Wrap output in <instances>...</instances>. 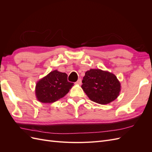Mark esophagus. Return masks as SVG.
<instances>
[{"label":"esophagus","mask_w":152,"mask_h":152,"mask_svg":"<svg viewBox=\"0 0 152 152\" xmlns=\"http://www.w3.org/2000/svg\"><path fill=\"white\" fill-rule=\"evenodd\" d=\"M81 84H82V80L80 79H78V80L75 82L76 85H81Z\"/></svg>","instance_id":"esophagus-1"}]
</instances>
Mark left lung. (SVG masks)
Masks as SVG:
<instances>
[{
    "label": "left lung",
    "mask_w": 152,
    "mask_h": 152,
    "mask_svg": "<svg viewBox=\"0 0 152 152\" xmlns=\"http://www.w3.org/2000/svg\"><path fill=\"white\" fill-rule=\"evenodd\" d=\"M81 87L93 102L101 104L112 102L120 94L121 86L113 73L90 69L85 73Z\"/></svg>",
    "instance_id": "1"
}]
</instances>
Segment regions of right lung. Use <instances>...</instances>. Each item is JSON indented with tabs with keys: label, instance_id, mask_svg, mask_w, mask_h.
Instances as JSON below:
<instances>
[{
	"label": "right lung",
	"instance_id": "right-lung-1",
	"mask_svg": "<svg viewBox=\"0 0 152 152\" xmlns=\"http://www.w3.org/2000/svg\"><path fill=\"white\" fill-rule=\"evenodd\" d=\"M67 77L65 73L58 70L50 72L37 82V99L41 103H51L63 98L73 86V83L68 81Z\"/></svg>",
	"mask_w": 152,
	"mask_h": 152
}]
</instances>
